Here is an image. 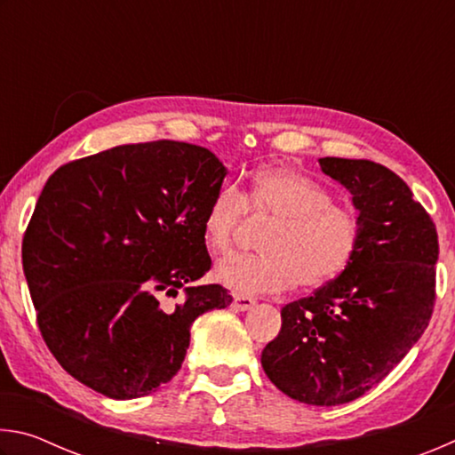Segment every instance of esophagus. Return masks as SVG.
Instances as JSON below:
<instances>
[{
    "mask_svg": "<svg viewBox=\"0 0 455 455\" xmlns=\"http://www.w3.org/2000/svg\"><path fill=\"white\" fill-rule=\"evenodd\" d=\"M257 305V301L252 297H246V295H235V301H233V307L238 311H249L252 309V307Z\"/></svg>",
    "mask_w": 455,
    "mask_h": 455,
    "instance_id": "obj_1",
    "label": "esophagus"
}]
</instances>
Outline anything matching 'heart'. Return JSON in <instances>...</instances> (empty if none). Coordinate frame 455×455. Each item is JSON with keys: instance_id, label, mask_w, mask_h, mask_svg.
<instances>
[{"instance_id": "obj_1", "label": "heart", "mask_w": 455, "mask_h": 455, "mask_svg": "<svg viewBox=\"0 0 455 455\" xmlns=\"http://www.w3.org/2000/svg\"><path fill=\"white\" fill-rule=\"evenodd\" d=\"M244 211L275 219L260 243L263 255L230 257L217 267V279L238 295L281 292L299 283L305 289L337 279L361 244V220L351 209L291 168H267L252 176L243 195L220 187L203 220L204 243L228 252Z\"/></svg>"}]
</instances>
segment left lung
<instances>
[{
    "instance_id": "8db88e82",
    "label": "left lung",
    "mask_w": 455,
    "mask_h": 455,
    "mask_svg": "<svg viewBox=\"0 0 455 455\" xmlns=\"http://www.w3.org/2000/svg\"><path fill=\"white\" fill-rule=\"evenodd\" d=\"M351 192L361 220L353 263L281 309L260 363L284 395L341 405L383 381L426 331L440 255L434 220L395 172L371 160L319 158Z\"/></svg>"
}]
</instances>
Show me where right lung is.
<instances>
[{"label":"right lung","mask_w":455,"mask_h":455,"mask_svg":"<svg viewBox=\"0 0 455 455\" xmlns=\"http://www.w3.org/2000/svg\"><path fill=\"white\" fill-rule=\"evenodd\" d=\"M227 168L196 144H124L60 166L37 198L21 260L37 327L74 379L112 399L179 373L198 315L225 309L203 220Z\"/></svg>","instance_id":"obj_1"}]
</instances>
